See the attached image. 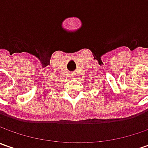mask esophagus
Wrapping results in <instances>:
<instances>
[{
    "label": "esophagus",
    "mask_w": 148,
    "mask_h": 148,
    "mask_svg": "<svg viewBox=\"0 0 148 148\" xmlns=\"http://www.w3.org/2000/svg\"><path fill=\"white\" fill-rule=\"evenodd\" d=\"M70 77H71V78H74V77H75V74H74V73H71V75H70Z\"/></svg>",
    "instance_id": "34e87169"
}]
</instances>
